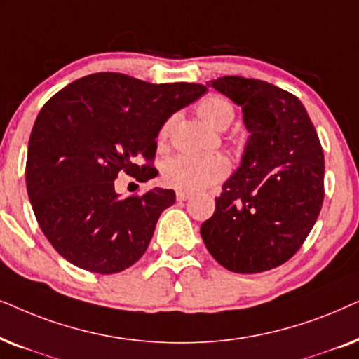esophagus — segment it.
I'll list each match as a JSON object with an SVG mask.
<instances>
[{"label":"esophagus","instance_id":"34e87169","mask_svg":"<svg viewBox=\"0 0 359 359\" xmlns=\"http://www.w3.org/2000/svg\"><path fill=\"white\" fill-rule=\"evenodd\" d=\"M190 197H192V195H190V194L177 192V200H179V202H185V200H189Z\"/></svg>","mask_w":359,"mask_h":359}]
</instances>
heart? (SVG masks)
Returning a JSON list of instances; mask_svg holds the SVG:
<instances>
[{
    "label": "heart",
    "mask_w": 359,
    "mask_h": 359,
    "mask_svg": "<svg viewBox=\"0 0 359 359\" xmlns=\"http://www.w3.org/2000/svg\"><path fill=\"white\" fill-rule=\"evenodd\" d=\"M198 116L205 123L223 131L231 124L235 118V109L226 98L219 95H208L197 104ZM172 119L162 124L159 131V142L164 144L169 137ZM229 172V162L223 156H174L164 162L162 167V180L167 187L185 194H197L222 182Z\"/></svg>",
    "instance_id": "b5f03b06"
}]
</instances>
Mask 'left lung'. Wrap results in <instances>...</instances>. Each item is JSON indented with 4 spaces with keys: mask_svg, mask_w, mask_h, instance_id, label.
Here are the masks:
<instances>
[{
    "mask_svg": "<svg viewBox=\"0 0 359 359\" xmlns=\"http://www.w3.org/2000/svg\"><path fill=\"white\" fill-rule=\"evenodd\" d=\"M207 85L241 107L250 137L200 235L228 271L274 269L300 250L322 210L325 159L317 131L300 100L276 85L236 75Z\"/></svg>",
    "mask_w": 359,
    "mask_h": 359,
    "instance_id": "8db88e82",
    "label": "left lung"
}]
</instances>
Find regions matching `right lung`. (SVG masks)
Wrapping results in <instances>:
<instances>
[{
  "label": "right lung",
  "instance_id": "1",
  "mask_svg": "<svg viewBox=\"0 0 359 359\" xmlns=\"http://www.w3.org/2000/svg\"><path fill=\"white\" fill-rule=\"evenodd\" d=\"M205 92L198 83L154 85L100 72L42 107L27 147L26 187L42 233L62 257L98 274L140 261L175 192L156 187L119 198L114 180L119 172L140 182L156 177L151 164L162 124Z\"/></svg>",
  "mask_w": 359,
  "mask_h": 359
}]
</instances>
